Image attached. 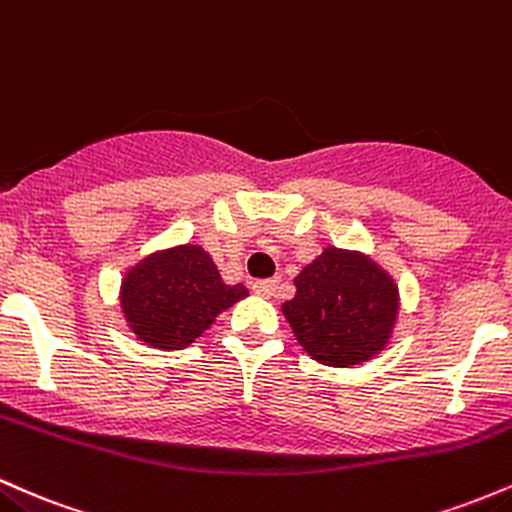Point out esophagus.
I'll return each mask as SVG.
<instances>
[{"label":"esophagus","mask_w":512,"mask_h":512,"mask_svg":"<svg viewBox=\"0 0 512 512\" xmlns=\"http://www.w3.org/2000/svg\"><path fill=\"white\" fill-rule=\"evenodd\" d=\"M254 292L261 297H273L278 292V280H256Z\"/></svg>","instance_id":"34e87169"}]
</instances>
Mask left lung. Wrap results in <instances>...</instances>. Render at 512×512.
Masks as SVG:
<instances>
[{
	"instance_id": "1",
	"label": "left lung",
	"mask_w": 512,
	"mask_h": 512,
	"mask_svg": "<svg viewBox=\"0 0 512 512\" xmlns=\"http://www.w3.org/2000/svg\"><path fill=\"white\" fill-rule=\"evenodd\" d=\"M283 317L297 343L321 365L355 367L377 358L394 338L399 285L370 254L324 246L295 278Z\"/></svg>"
}]
</instances>
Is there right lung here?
<instances>
[{"instance_id": "obj_1", "label": "right lung", "mask_w": 512, "mask_h": 512, "mask_svg": "<svg viewBox=\"0 0 512 512\" xmlns=\"http://www.w3.org/2000/svg\"><path fill=\"white\" fill-rule=\"evenodd\" d=\"M249 297L244 285L222 280L200 244H171L149 251L125 268L118 304L128 329L157 350H183L198 341L215 319Z\"/></svg>"}]
</instances>
